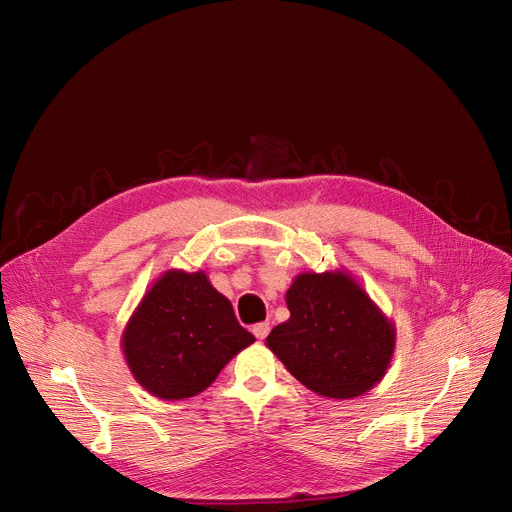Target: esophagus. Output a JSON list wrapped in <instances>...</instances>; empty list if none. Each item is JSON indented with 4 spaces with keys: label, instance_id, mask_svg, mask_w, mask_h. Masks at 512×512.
I'll list each match as a JSON object with an SVG mask.
<instances>
[{
    "label": "esophagus",
    "instance_id": "34e87169",
    "mask_svg": "<svg viewBox=\"0 0 512 512\" xmlns=\"http://www.w3.org/2000/svg\"><path fill=\"white\" fill-rule=\"evenodd\" d=\"M253 334H255V338L263 340V338L269 334V322H259V324H255V326H253Z\"/></svg>",
    "mask_w": 512,
    "mask_h": 512
}]
</instances>
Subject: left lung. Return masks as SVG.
<instances>
[{
	"label": "left lung",
	"instance_id": "1",
	"mask_svg": "<svg viewBox=\"0 0 512 512\" xmlns=\"http://www.w3.org/2000/svg\"><path fill=\"white\" fill-rule=\"evenodd\" d=\"M285 302L289 320L271 330L267 346L302 385L350 399L385 377L395 326L348 273H302Z\"/></svg>",
	"mask_w": 512,
	"mask_h": 512
}]
</instances>
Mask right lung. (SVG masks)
I'll list each match as a JSON object with an SVG mask.
<instances>
[{"instance_id": "obj_1", "label": "right lung", "mask_w": 512, "mask_h": 512, "mask_svg": "<svg viewBox=\"0 0 512 512\" xmlns=\"http://www.w3.org/2000/svg\"><path fill=\"white\" fill-rule=\"evenodd\" d=\"M255 342L202 271H166L129 318L121 344L135 381L168 401L202 393Z\"/></svg>"}]
</instances>
